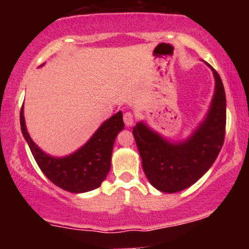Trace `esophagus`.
Returning a JSON list of instances; mask_svg holds the SVG:
<instances>
[{
	"label": "esophagus",
	"mask_w": 249,
	"mask_h": 249,
	"mask_svg": "<svg viewBox=\"0 0 249 249\" xmlns=\"http://www.w3.org/2000/svg\"><path fill=\"white\" fill-rule=\"evenodd\" d=\"M123 119H124V123L126 126H131L133 124V113L131 111H127V112L124 113Z\"/></svg>",
	"instance_id": "34e87169"
}]
</instances>
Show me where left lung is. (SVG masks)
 <instances>
[{"label":"left lung","mask_w":249,"mask_h":249,"mask_svg":"<svg viewBox=\"0 0 249 249\" xmlns=\"http://www.w3.org/2000/svg\"><path fill=\"white\" fill-rule=\"evenodd\" d=\"M212 68V67H211ZM215 92L205 121L187 141L172 144L138 123L132 133L142 157V170L153 187L176 193L190 187L207 172L221 150L226 132V95L213 69Z\"/></svg>","instance_id":"obj_1"}]
</instances>
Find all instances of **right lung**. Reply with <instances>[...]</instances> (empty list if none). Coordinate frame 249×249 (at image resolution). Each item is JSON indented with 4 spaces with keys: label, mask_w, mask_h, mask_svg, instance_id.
Here are the masks:
<instances>
[{
    "label": "right lung",
    "mask_w": 249,
    "mask_h": 249,
    "mask_svg": "<svg viewBox=\"0 0 249 249\" xmlns=\"http://www.w3.org/2000/svg\"><path fill=\"white\" fill-rule=\"evenodd\" d=\"M21 130L31 153L44 176L53 184L71 193H83L99 187L111 167V154L117 133L124 128L119 111L101 125L84 146L64 158H53L37 147L25 127L23 107L19 113Z\"/></svg>",
    "instance_id": "add662e5"
}]
</instances>
